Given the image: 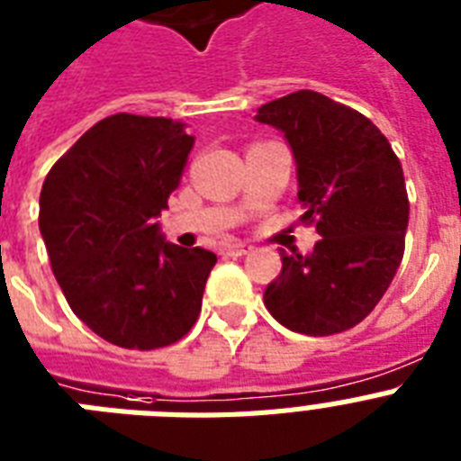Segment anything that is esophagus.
I'll return each mask as SVG.
<instances>
[{
  "label": "esophagus",
  "instance_id": "34e87169",
  "mask_svg": "<svg viewBox=\"0 0 461 461\" xmlns=\"http://www.w3.org/2000/svg\"><path fill=\"white\" fill-rule=\"evenodd\" d=\"M253 250V246H249V243H231V246H224L222 253L230 255V258H241V255L250 253Z\"/></svg>",
  "mask_w": 461,
  "mask_h": 461
}]
</instances>
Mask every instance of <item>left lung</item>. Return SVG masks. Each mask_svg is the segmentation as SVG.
Segmentation results:
<instances>
[{
    "label": "left lung",
    "instance_id": "1",
    "mask_svg": "<svg viewBox=\"0 0 461 461\" xmlns=\"http://www.w3.org/2000/svg\"><path fill=\"white\" fill-rule=\"evenodd\" d=\"M255 119L285 135L303 220L321 237L309 255L281 250L265 307L312 338L349 330L380 303L403 260L410 203L401 161L368 117L323 93H290Z\"/></svg>",
    "mask_w": 461,
    "mask_h": 461
}]
</instances>
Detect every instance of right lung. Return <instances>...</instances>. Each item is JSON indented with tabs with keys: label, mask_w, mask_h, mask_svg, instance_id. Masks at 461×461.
<instances>
[{
	"label": "right lung",
	"mask_w": 461,
	"mask_h": 461,
	"mask_svg": "<svg viewBox=\"0 0 461 461\" xmlns=\"http://www.w3.org/2000/svg\"><path fill=\"white\" fill-rule=\"evenodd\" d=\"M192 147L185 123L122 112L81 135L41 187L40 231L65 300L123 349L168 347L199 319L218 258L166 241L154 220Z\"/></svg>",
	"instance_id": "obj_1"
}]
</instances>
